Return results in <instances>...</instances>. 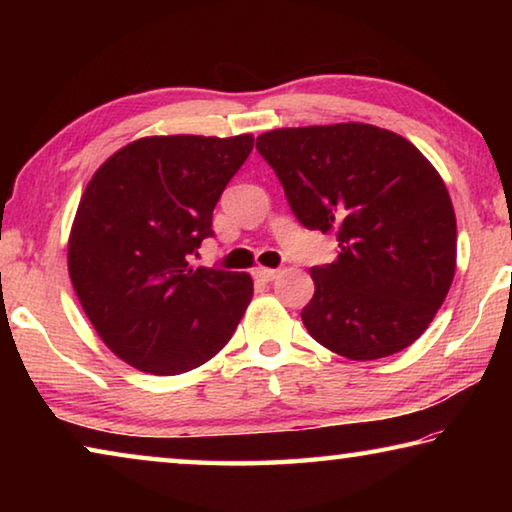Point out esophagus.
Segmentation results:
<instances>
[{
  "label": "esophagus",
  "mask_w": 512,
  "mask_h": 512,
  "mask_svg": "<svg viewBox=\"0 0 512 512\" xmlns=\"http://www.w3.org/2000/svg\"><path fill=\"white\" fill-rule=\"evenodd\" d=\"M253 275L257 277V280H262V282H271V280H275V275H277V271H275V268L257 266V268H255V271H253Z\"/></svg>",
  "instance_id": "esophagus-1"
}]
</instances>
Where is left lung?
Segmentation results:
<instances>
[{"label": "left lung", "instance_id": "left-lung-1", "mask_svg": "<svg viewBox=\"0 0 512 512\" xmlns=\"http://www.w3.org/2000/svg\"><path fill=\"white\" fill-rule=\"evenodd\" d=\"M257 151L298 221L334 232L339 257L311 268L302 323L341 357H391L420 339L456 271V214L433 164L386 128H277Z\"/></svg>", "mask_w": 512, "mask_h": 512}]
</instances>
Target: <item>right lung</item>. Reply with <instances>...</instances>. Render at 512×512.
<instances>
[{"label":"right lung","instance_id":"obj_1","mask_svg":"<svg viewBox=\"0 0 512 512\" xmlns=\"http://www.w3.org/2000/svg\"><path fill=\"white\" fill-rule=\"evenodd\" d=\"M253 135H153L101 164L81 196L67 268L85 316L121 361L180 375L210 361L253 298V277L192 266Z\"/></svg>","mask_w":512,"mask_h":512}]
</instances>
